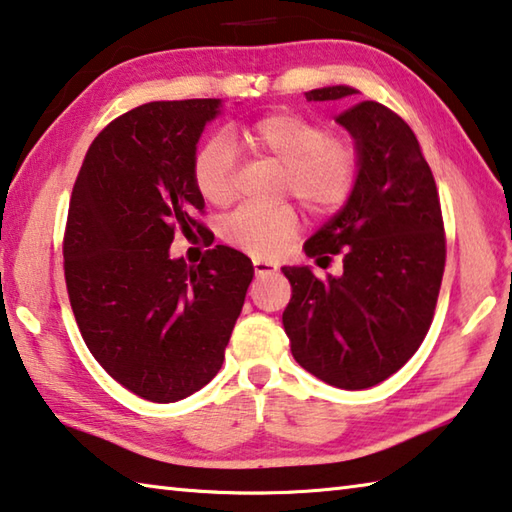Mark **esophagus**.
Listing matches in <instances>:
<instances>
[{
  "mask_svg": "<svg viewBox=\"0 0 512 512\" xmlns=\"http://www.w3.org/2000/svg\"><path fill=\"white\" fill-rule=\"evenodd\" d=\"M253 268H255L257 275H268V273L277 271V264L266 262V259H253Z\"/></svg>",
  "mask_w": 512,
  "mask_h": 512,
  "instance_id": "34e87169",
  "label": "esophagus"
}]
</instances>
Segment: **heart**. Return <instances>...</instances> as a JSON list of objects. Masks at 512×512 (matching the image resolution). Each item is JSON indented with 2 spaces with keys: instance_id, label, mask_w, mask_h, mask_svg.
I'll use <instances>...</instances> for the list:
<instances>
[{
  "instance_id": "1",
  "label": "heart",
  "mask_w": 512,
  "mask_h": 512,
  "mask_svg": "<svg viewBox=\"0 0 512 512\" xmlns=\"http://www.w3.org/2000/svg\"><path fill=\"white\" fill-rule=\"evenodd\" d=\"M248 153L282 167V192L296 196L307 210L325 219L354 194L361 173V151L354 137L327 133L320 121L298 112H271L232 133ZM192 180L198 196L214 207L235 198V149L225 135L198 146L192 158ZM300 228L293 205L273 210L241 207L221 225V237L253 257H273Z\"/></svg>"
}]
</instances>
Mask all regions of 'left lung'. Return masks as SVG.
I'll use <instances>...</instances> for the list:
<instances>
[{
	"mask_svg": "<svg viewBox=\"0 0 512 512\" xmlns=\"http://www.w3.org/2000/svg\"><path fill=\"white\" fill-rule=\"evenodd\" d=\"M354 92L334 85L305 97L336 101ZM336 121L359 144V183L305 253L320 268L339 255L343 273L320 280L307 266H284L291 300L282 325L302 368L361 391L400 370L427 336L445 273V225L418 137L397 112L359 101Z\"/></svg>",
	"mask_w": 512,
	"mask_h": 512,
	"instance_id": "obj_1",
	"label": "left lung"
}]
</instances>
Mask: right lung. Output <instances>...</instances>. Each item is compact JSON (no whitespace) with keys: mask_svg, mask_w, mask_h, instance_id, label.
Returning a JSON list of instances; mask_svg holds the SVG:
<instances>
[{"mask_svg":"<svg viewBox=\"0 0 512 512\" xmlns=\"http://www.w3.org/2000/svg\"><path fill=\"white\" fill-rule=\"evenodd\" d=\"M219 99L151 101L94 137L69 198L65 284L92 357L142 400H185L221 370L253 262L228 246L171 259L207 230L192 158ZM212 244V241H210Z\"/></svg>","mask_w":512,"mask_h":512,"instance_id":"1","label":"right lung"}]
</instances>
